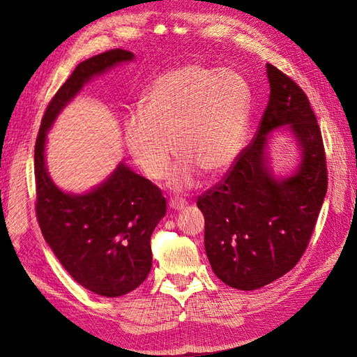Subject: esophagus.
<instances>
[{"label":"esophagus","instance_id":"1","mask_svg":"<svg viewBox=\"0 0 357 357\" xmlns=\"http://www.w3.org/2000/svg\"><path fill=\"white\" fill-rule=\"evenodd\" d=\"M168 204H170V208L172 209H183L184 206H185V200H183V198H176V197H174V198H172V200H170V203H168Z\"/></svg>","mask_w":357,"mask_h":357}]
</instances>
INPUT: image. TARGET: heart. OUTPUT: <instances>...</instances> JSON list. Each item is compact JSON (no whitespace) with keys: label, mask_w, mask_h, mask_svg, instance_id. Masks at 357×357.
Returning a JSON list of instances; mask_svg holds the SVG:
<instances>
[{"label":"heart","mask_w":357,"mask_h":357,"mask_svg":"<svg viewBox=\"0 0 357 357\" xmlns=\"http://www.w3.org/2000/svg\"><path fill=\"white\" fill-rule=\"evenodd\" d=\"M249 113L250 86L243 74L185 64L155 78L143 108L126 118L124 140L151 179L165 176L178 146L183 157L172 185L185 189L200 172L215 178L233 167L244 148Z\"/></svg>","instance_id":"1"}]
</instances>
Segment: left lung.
Segmentation results:
<instances>
[{
    "instance_id": "8db88e82",
    "label": "left lung",
    "mask_w": 357,
    "mask_h": 357,
    "mask_svg": "<svg viewBox=\"0 0 357 357\" xmlns=\"http://www.w3.org/2000/svg\"><path fill=\"white\" fill-rule=\"evenodd\" d=\"M266 74L271 94L255 138L197 202L211 268L244 291L269 285L298 264L328 190L321 130L309 99L275 66L266 64ZM283 125L296 138L301 162L293 175L277 178L265 148L270 132Z\"/></svg>"
}]
</instances>
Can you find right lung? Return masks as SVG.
Here are the masks:
<instances>
[{
  "instance_id": "add662e5",
  "label": "right lung",
  "mask_w": 357,
  "mask_h": 357,
  "mask_svg": "<svg viewBox=\"0 0 357 357\" xmlns=\"http://www.w3.org/2000/svg\"><path fill=\"white\" fill-rule=\"evenodd\" d=\"M134 59L128 50H108L77 66L42 118L34 149L36 214L59 263L89 291L118 298L140 287L153 266L151 234L167 213L160 189L123 164L86 193L63 192L45 165L47 132L84 83Z\"/></svg>"
}]
</instances>
